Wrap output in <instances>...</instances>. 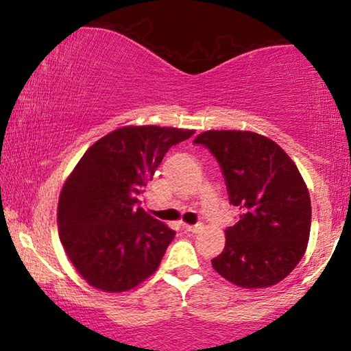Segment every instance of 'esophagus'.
<instances>
[{
  "instance_id": "obj_1",
  "label": "esophagus",
  "mask_w": 351,
  "mask_h": 351,
  "mask_svg": "<svg viewBox=\"0 0 351 351\" xmlns=\"http://www.w3.org/2000/svg\"><path fill=\"white\" fill-rule=\"evenodd\" d=\"M184 229L189 230V232L197 234V232H199L201 229H203V224H201V223H198V224H184Z\"/></svg>"
}]
</instances>
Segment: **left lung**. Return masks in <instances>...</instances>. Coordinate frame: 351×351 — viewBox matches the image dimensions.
Returning <instances> with one entry per match:
<instances>
[{
    "label": "left lung",
    "instance_id": "obj_1",
    "mask_svg": "<svg viewBox=\"0 0 351 351\" xmlns=\"http://www.w3.org/2000/svg\"><path fill=\"white\" fill-rule=\"evenodd\" d=\"M193 142L217 159L229 203L240 209L213 269L241 288L283 280L304 257L311 229L310 193L295 164L274 141L252 132L212 130Z\"/></svg>",
    "mask_w": 351,
    "mask_h": 351
}]
</instances>
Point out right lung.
<instances>
[{"instance_id": "add662e5", "label": "right lung", "mask_w": 351, "mask_h": 351, "mask_svg": "<svg viewBox=\"0 0 351 351\" xmlns=\"http://www.w3.org/2000/svg\"><path fill=\"white\" fill-rule=\"evenodd\" d=\"M193 130L123 127L88 148L58 199V235L91 287L122 293L158 269L175 230L142 209L138 195L171 145Z\"/></svg>"}]
</instances>
